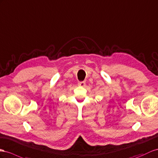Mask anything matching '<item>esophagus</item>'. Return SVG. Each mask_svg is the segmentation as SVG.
<instances>
[{"mask_svg":"<svg viewBox=\"0 0 158 158\" xmlns=\"http://www.w3.org/2000/svg\"><path fill=\"white\" fill-rule=\"evenodd\" d=\"M78 85L80 87H84L85 85V81H79L78 82Z\"/></svg>","mask_w":158,"mask_h":158,"instance_id":"34e87169","label":"esophagus"}]
</instances>
